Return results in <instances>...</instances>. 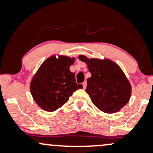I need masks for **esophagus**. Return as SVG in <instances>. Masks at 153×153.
<instances>
[{"label": "esophagus", "instance_id": "esophagus-1", "mask_svg": "<svg viewBox=\"0 0 153 153\" xmlns=\"http://www.w3.org/2000/svg\"><path fill=\"white\" fill-rule=\"evenodd\" d=\"M86 84H87V83H86V81H84V82H83V83H82V85H83V89H86Z\"/></svg>", "mask_w": 153, "mask_h": 153}]
</instances>
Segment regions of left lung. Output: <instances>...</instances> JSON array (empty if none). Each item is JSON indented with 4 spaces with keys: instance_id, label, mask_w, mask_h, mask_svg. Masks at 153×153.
I'll return each mask as SVG.
<instances>
[{
    "instance_id": "8db88e82",
    "label": "left lung",
    "mask_w": 153,
    "mask_h": 153,
    "mask_svg": "<svg viewBox=\"0 0 153 153\" xmlns=\"http://www.w3.org/2000/svg\"><path fill=\"white\" fill-rule=\"evenodd\" d=\"M87 64L91 78L87 79L86 91L93 104L107 114L119 111L129 101L131 86L123 70L108 59H89L79 56Z\"/></svg>"
}]
</instances>
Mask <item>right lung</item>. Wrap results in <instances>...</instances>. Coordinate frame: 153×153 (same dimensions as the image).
<instances>
[{
	"label": "right lung",
	"instance_id": "1",
	"mask_svg": "<svg viewBox=\"0 0 153 153\" xmlns=\"http://www.w3.org/2000/svg\"><path fill=\"white\" fill-rule=\"evenodd\" d=\"M75 62L74 58L55 56L48 58L40 66L30 82V93L41 108L53 111L68 101L77 89H82L77 84L74 72L70 67Z\"/></svg>",
	"mask_w": 153,
	"mask_h": 153
}]
</instances>
